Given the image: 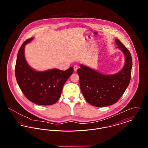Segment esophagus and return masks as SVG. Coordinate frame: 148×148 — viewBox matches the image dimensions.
I'll return each mask as SVG.
<instances>
[{
  "mask_svg": "<svg viewBox=\"0 0 148 148\" xmlns=\"http://www.w3.org/2000/svg\"><path fill=\"white\" fill-rule=\"evenodd\" d=\"M77 69H78V66H77V65H75L74 66V71H77Z\"/></svg>",
  "mask_w": 148,
  "mask_h": 148,
  "instance_id": "obj_1",
  "label": "esophagus"
}]
</instances>
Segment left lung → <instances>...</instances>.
Listing matches in <instances>:
<instances>
[{"mask_svg":"<svg viewBox=\"0 0 148 148\" xmlns=\"http://www.w3.org/2000/svg\"><path fill=\"white\" fill-rule=\"evenodd\" d=\"M116 48L125 58V64L119 73L113 75L103 74L83 64L77 70L80 89L86 101L92 106L104 107L116 103L129 84L131 77L132 58L130 51L115 39Z\"/></svg>","mask_w":148,"mask_h":148,"instance_id":"left-lung-1","label":"left lung"}]
</instances>
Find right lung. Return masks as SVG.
I'll return each mask as SVG.
<instances>
[{
  "mask_svg": "<svg viewBox=\"0 0 148 148\" xmlns=\"http://www.w3.org/2000/svg\"><path fill=\"white\" fill-rule=\"evenodd\" d=\"M34 38L23 43L18 53L15 74L17 83L25 97L35 104L50 106L60 98L64 85L73 73V67L66 71L57 69L44 71L32 68L24 56L25 45Z\"/></svg>",
  "mask_w": 148,
  "mask_h": 148,
  "instance_id": "1",
  "label": "right lung"
}]
</instances>
